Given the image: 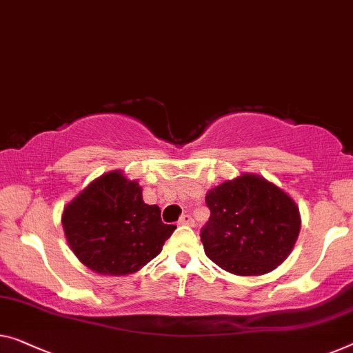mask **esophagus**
<instances>
[{
    "instance_id": "obj_1",
    "label": "esophagus",
    "mask_w": 353,
    "mask_h": 353,
    "mask_svg": "<svg viewBox=\"0 0 353 353\" xmlns=\"http://www.w3.org/2000/svg\"><path fill=\"white\" fill-rule=\"evenodd\" d=\"M179 223H181V225H188V227H193V225H194V220H193L192 215L185 214V215H182L181 220H179Z\"/></svg>"
}]
</instances>
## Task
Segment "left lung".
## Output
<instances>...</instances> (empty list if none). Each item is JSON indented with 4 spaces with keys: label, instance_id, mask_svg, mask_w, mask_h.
I'll return each mask as SVG.
<instances>
[{
    "label": "left lung",
    "instance_id": "obj_1",
    "mask_svg": "<svg viewBox=\"0 0 353 353\" xmlns=\"http://www.w3.org/2000/svg\"><path fill=\"white\" fill-rule=\"evenodd\" d=\"M209 222L201 230L204 252L238 276L266 274L290 255L301 217L288 194L255 174L220 183L206 194Z\"/></svg>",
    "mask_w": 353,
    "mask_h": 353
}]
</instances>
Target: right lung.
I'll use <instances>...</instances> for the list:
<instances>
[{
    "instance_id": "obj_1",
    "label": "right lung",
    "mask_w": 353,
    "mask_h": 353,
    "mask_svg": "<svg viewBox=\"0 0 353 353\" xmlns=\"http://www.w3.org/2000/svg\"><path fill=\"white\" fill-rule=\"evenodd\" d=\"M160 215L159 206L144 203L138 182L110 171L68 204L61 223L81 263L98 274L125 276L154 260L176 230Z\"/></svg>"
}]
</instances>
